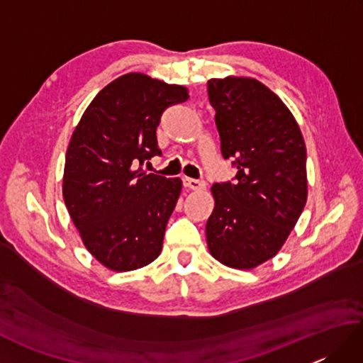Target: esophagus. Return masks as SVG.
Returning a JSON list of instances; mask_svg holds the SVG:
<instances>
[{
  "instance_id": "1",
  "label": "esophagus",
  "mask_w": 363,
  "mask_h": 363,
  "mask_svg": "<svg viewBox=\"0 0 363 363\" xmlns=\"http://www.w3.org/2000/svg\"><path fill=\"white\" fill-rule=\"evenodd\" d=\"M182 181H184V186L190 190H203L206 186L204 181H198V179H194V177H184Z\"/></svg>"
}]
</instances>
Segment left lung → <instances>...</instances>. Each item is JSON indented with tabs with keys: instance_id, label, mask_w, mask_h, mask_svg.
I'll use <instances>...</instances> for the list:
<instances>
[{
	"instance_id": "1",
	"label": "left lung",
	"mask_w": 363,
	"mask_h": 363,
	"mask_svg": "<svg viewBox=\"0 0 363 363\" xmlns=\"http://www.w3.org/2000/svg\"><path fill=\"white\" fill-rule=\"evenodd\" d=\"M221 154L234 159L235 182L213 184L206 238L212 257L252 269L274 257L307 201L306 145L281 98L252 78L207 82Z\"/></svg>"
}]
</instances>
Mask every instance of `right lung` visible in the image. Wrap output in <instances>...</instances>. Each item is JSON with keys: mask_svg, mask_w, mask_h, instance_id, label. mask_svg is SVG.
<instances>
[{"mask_svg": "<svg viewBox=\"0 0 363 363\" xmlns=\"http://www.w3.org/2000/svg\"><path fill=\"white\" fill-rule=\"evenodd\" d=\"M187 99L186 87L128 73L99 91L73 130L64 201L84 246L112 272L142 268L162 251L182 181L146 173L142 165L162 154V113Z\"/></svg>", "mask_w": 363, "mask_h": 363, "instance_id": "right-lung-1", "label": "right lung"}]
</instances>
